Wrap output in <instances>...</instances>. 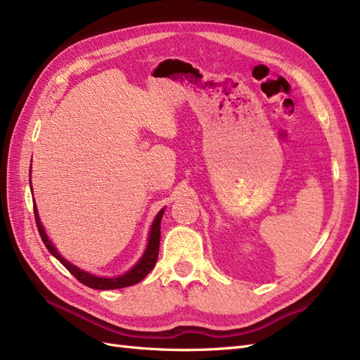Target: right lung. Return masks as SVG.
<instances>
[{"mask_svg":"<svg viewBox=\"0 0 360 360\" xmlns=\"http://www.w3.org/2000/svg\"><path fill=\"white\" fill-rule=\"evenodd\" d=\"M31 172V171H30ZM30 186H31V179H30ZM34 202V201H32ZM163 212H165V207L156 214L153 224H151L150 228V234H148V242H147V248L144 250L143 257L138 259V263L129 269L126 274L120 275V276H114V278H102V276H96L93 274H89V271H85L79 267H76L75 264L69 263L66 258H63L60 255V252L57 250V248L52 245V242L49 240V237L45 231V228H43L41 222H40V217H39V212H37V207L34 202V216H36V224L39 228V233L43 243L48 248L49 252L56 257L60 263L66 267L70 274L78 279L79 282H82L84 285L90 287V288H96V290H115V288H124V287H130V285H135L138 284L139 281H143L150 271L151 269L155 267L156 261H158V255H159V243H160V221H162V216Z\"/></svg>","mask_w":360,"mask_h":360,"instance_id":"1","label":"right lung"}]
</instances>
